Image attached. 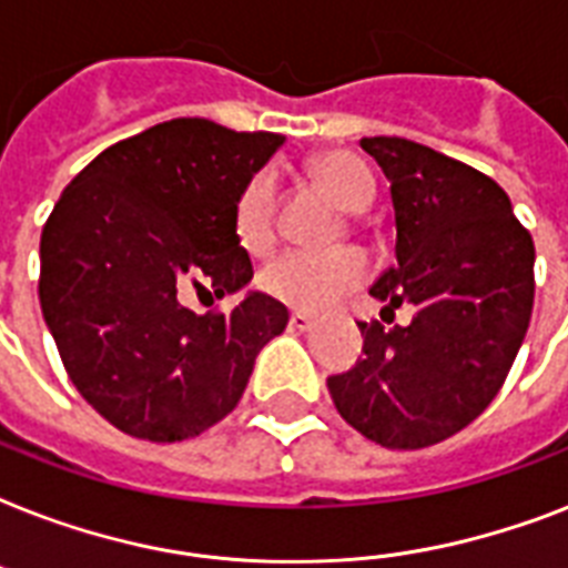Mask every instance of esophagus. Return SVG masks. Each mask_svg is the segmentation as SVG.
Listing matches in <instances>:
<instances>
[{"instance_id":"obj_1","label":"esophagus","mask_w":568,"mask_h":568,"mask_svg":"<svg viewBox=\"0 0 568 568\" xmlns=\"http://www.w3.org/2000/svg\"><path fill=\"white\" fill-rule=\"evenodd\" d=\"M288 327L292 329H312L315 327V318L306 315V312H292V318H288Z\"/></svg>"}]
</instances>
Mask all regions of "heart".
<instances>
[{"label":"heart","instance_id":"1","mask_svg":"<svg viewBox=\"0 0 568 568\" xmlns=\"http://www.w3.org/2000/svg\"><path fill=\"white\" fill-rule=\"evenodd\" d=\"M315 173L347 212H363L372 205V173L351 155H327L315 164ZM232 226H235L239 244L250 253H262L274 244L276 173L271 168H262L241 185L235 205H232ZM363 280L365 258L347 247L324 250V253L285 250L271 258L258 274L262 292L288 303L294 310L306 312L329 310L345 294L359 288Z\"/></svg>","mask_w":568,"mask_h":568}]
</instances>
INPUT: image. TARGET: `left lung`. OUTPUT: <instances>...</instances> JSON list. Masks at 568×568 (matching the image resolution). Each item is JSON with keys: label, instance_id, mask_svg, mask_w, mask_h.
Instances as JSON below:
<instances>
[{"label": "left lung", "instance_id": "left-lung-1", "mask_svg": "<svg viewBox=\"0 0 568 568\" xmlns=\"http://www.w3.org/2000/svg\"><path fill=\"white\" fill-rule=\"evenodd\" d=\"M395 205V256L372 294L413 324H359L363 359L327 379L351 427L383 448L436 445L493 404L534 310V239L486 173L406 138H363Z\"/></svg>", "mask_w": 568, "mask_h": 568}]
</instances>
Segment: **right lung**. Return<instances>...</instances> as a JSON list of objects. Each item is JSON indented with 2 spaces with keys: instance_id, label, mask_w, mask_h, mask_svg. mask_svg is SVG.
Returning <instances> with one entry per match:
<instances>
[{
  "instance_id": "1",
  "label": "right lung",
  "mask_w": 568,
  "mask_h": 568,
  "mask_svg": "<svg viewBox=\"0 0 568 568\" xmlns=\"http://www.w3.org/2000/svg\"><path fill=\"white\" fill-rule=\"evenodd\" d=\"M180 118L100 153L40 235V310L79 395L150 442L200 436L230 415L288 310L250 292L232 312L185 310L253 280L232 226L241 185L283 144Z\"/></svg>"
}]
</instances>
